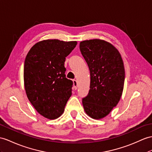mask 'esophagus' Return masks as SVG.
I'll return each instance as SVG.
<instances>
[{
  "mask_svg": "<svg viewBox=\"0 0 152 152\" xmlns=\"http://www.w3.org/2000/svg\"><path fill=\"white\" fill-rule=\"evenodd\" d=\"M73 88H74V90H77V80H75V79H73Z\"/></svg>",
  "mask_w": 152,
  "mask_h": 152,
  "instance_id": "esophagus-1",
  "label": "esophagus"
}]
</instances>
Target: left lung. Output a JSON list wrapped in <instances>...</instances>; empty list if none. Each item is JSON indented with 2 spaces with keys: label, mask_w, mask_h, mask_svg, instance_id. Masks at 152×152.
Instances as JSON below:
<instances>
[{
  "label": "left lung",
  "mask_w": 152,
  "mask_h": 152,
  "mask_svg": "<svg viewBox=\"0 0 152 152\" xmlns=\"http://www.w3.org/2000/svg\"><path fill=\"white\" fill-rule=\"evenodd\" d=\"M79 47L90 72V89L83 98L84 109L93 119H102L117 106L123 94V59L112 44L102 40H84Z\"/></svg>",
  "instance_id": "8db88e82"
}]
</instances>
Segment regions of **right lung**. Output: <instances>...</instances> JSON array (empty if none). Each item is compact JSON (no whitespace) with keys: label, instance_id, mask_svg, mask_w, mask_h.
Masks as SVG:
<instances>
[{"label":"right lung","instance_id":"1","mask_svg":"<svg viewBox=\"0 0 152 152\" xmlns=\"http://www.w3.org/2000/svg\"><path fill=\"white\" fill-rule=\"evenodd\" d=\"M76 41L46 40L35 44L26 57L24 88L35 109L44 117L57 119L72 95L73 81L66 77V57Z\"/></svg>","mask_w":152,"mask_h":152}]
</instances>
